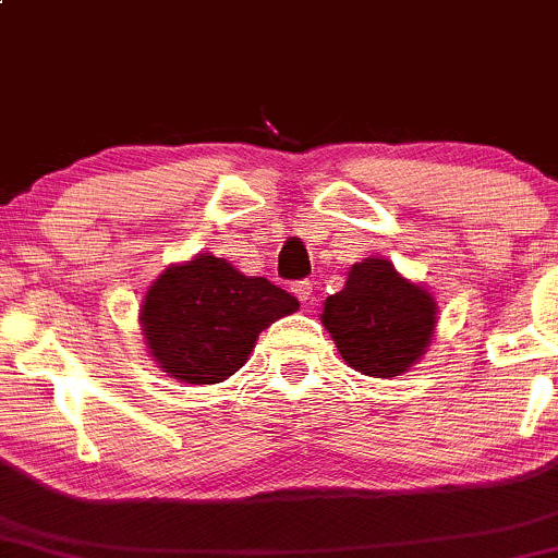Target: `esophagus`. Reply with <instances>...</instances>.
I'll return each instance as SVG.
<instances>
[{"label": "esophagus", "mask_w": 558, "mask_h": 558, "mask_svg": "<svg viewBox=\"0 0 558 558\" xmlns=\"http://www.w3.org/2000/svg\"><path fill=\"white\" fill-rule=\"evenodd\" d=\"M293 293H296L301 304H310L312 293H315V283L312 280H299V283H293Z\"/></svg>", "instance_id": "1"}]
</instances>
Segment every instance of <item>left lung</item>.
I'll use <instances>...</instances> for the list:
<instances>
[{
	"label": "left lung",
	"mask_w": 558,
	"mask_h": 558,
	"mask_svg": "<svg viewBox=\"0 0 558 558\" xmlns=\"http://www.w3.org/2000/svg\"><path fill=\"white\" fill-rule=\"evenodd\" d=\"M319 319L349 367L369 377H396L430 345L438 304L388 259L369 257L351 267L343 291L325 299Z\"/></svg>",
	"instance_id": "8db88e82"
}]
</instances>
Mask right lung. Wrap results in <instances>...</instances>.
Instances as JSON below:
<instances>
[{"instance_id":"1","label":"right lung","mask_w":558,"mask_h":558,"mask_svg":"<svg viewBox=\"0 0 558 558\" xmlns=\"http://www.w3.org/2000/svg\"><path fill=\"white\" fill-rule=\"evenodd\" d=\"M296 310V296L267 278L198 254L170 265L149 286L138 323L162 373L191 386H213L239 373L262 330Z\"/></svg>"}]
</instances>
